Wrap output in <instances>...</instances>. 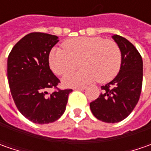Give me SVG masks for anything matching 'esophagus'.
<instances>
[{"label":"esophagus","mask_w":151,"mask_h":151,"mask_svg":"<svg viewBox=\"0 0 151 151\" xmlns=\"http://www.w3.org/2000/svg\"><path fill=\"white\" fill-rule=\"evenodd\" d=\"M86 89V86H77V87H74V90H84Z\"/></svg>","instance_id":"1"}]
</instances>
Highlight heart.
I'll use <instances>...</instances> for the list:
<instances>
[{
	"instance_id": "obj_1",
	"label": "heart",
	"mask_w": 151,
	"mask_h": 151,
	"mask_svg": "<svg viewBox=\"0 0 151 151\" xmlns=\"http://www.w3.org/2000/svg\"><path fill=\"white\" fill-rule=\"evenodd\" d=\"M63 50L54 49L50 53V68L56 75H64L79 66L77 72L69 73L63 78L68 86H82L91 81L105 83L119 72L122 53L119 44L101 37H80L63 43Z\"/></svg>"
}]
</instances>
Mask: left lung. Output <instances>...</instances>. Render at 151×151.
<instances>
[{
	"label": "left lung",
	"mask_w": 151,
	"mask_h": 151,
	"mask_svg": "<svg viewBox=\"0 0 151 151\" xmlns=\"http://www.w3.org/2000/svg\"><path fill=\"white\" fill-rule=\"evenodd\" d=\"M112 38L121 50V67L112 81L101 86L102 93L91 102L90 107L96 119L113 124L126 119L139 101L142 88L143 60L128 39L119 35Z\"/></svg>",
	"instance_id": "left-lung-1"
}]
</instances>
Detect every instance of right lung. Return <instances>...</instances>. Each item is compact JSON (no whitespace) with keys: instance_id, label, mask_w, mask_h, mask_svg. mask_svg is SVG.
I'll return each instance as SVG.
<instances>
[{"instance_id":"1","label":"right lung","mask_w":151,"mask_h":151,"mask_svg":"<svg viewBox=\"0 0 151 151\" xmlns=\"http://www.w3.org/2000/svg\"><path fill=\"white\" fill-rule=\"evenodd\" d=\"M58 37L31 32L19 40L7 59V79L17 109L34 124L53 123L65 111L71 89L60 90V82L50 68L49 56ZM57 90L50 95L47 90Z\"/></svg>"}]
</instances>
